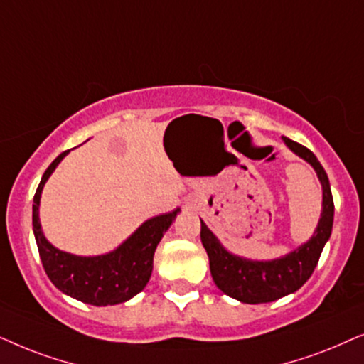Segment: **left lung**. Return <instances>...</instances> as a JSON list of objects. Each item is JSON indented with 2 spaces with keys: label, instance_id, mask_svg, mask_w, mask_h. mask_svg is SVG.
Here are the masks:
<instances>
[{
  "label": "left lung",
  "instance_id": "8db88e82",
  "mask_svg": "<svg viewBox=\"0 0 364 364\" xmlns=\"http://www.w3.org/2000/svg\"><path fill=\"white\" fill-rule=\"evenodd\" d=\"M283 141L293 153H296L299 158L311 164L319 181H321V218H319L313 236L306 243L278 259H246L223 248L220 240L201 221V243L205 246L208 258H210L213 281L223 293L238 299L241 303H269L298 291L313 274L324 245L331 236L334 203L326 171L319 164L313 151H309L306 146L284 136Z\"/></svg>",
  "mask_w": 364,
  "mask_h": 364
}]
</instances>
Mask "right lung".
<instances>
[{"label":"right lung","instance_id":"obj_1","mask_svg":"<svg viewBox=\"0 0 364 364\" xmlns=\"http://www.w3.org/2000/svg\"><path fill=\"white\" fill-rule=\"evenodd\" d=\"M70 149L61 153L43 174L33 205V232L38 251L51 283L68 296L93 306L124 303L146 287L153 271V256L163 235L179 213L154 216L144 221L118 248L100 256H76L61 251L45 238L40 223L41 191L48 178Z\"/></svg>","mask_w":364,"mask_h":364}]
</instances>
